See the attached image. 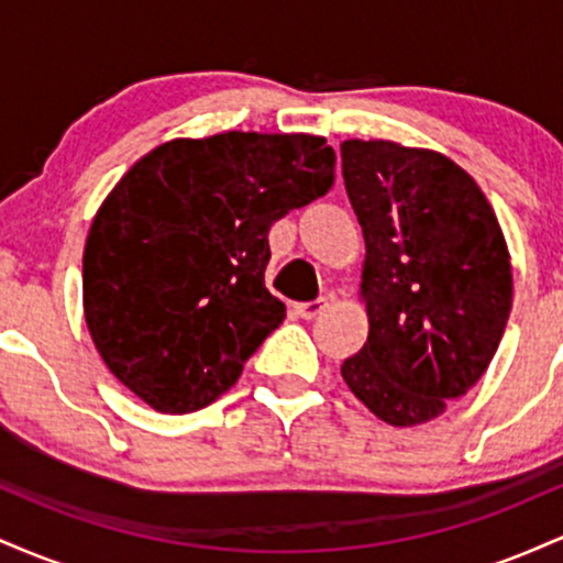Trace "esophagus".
I'll list each match as a JSON object with an SVG mask.
<instances>
[{
    "mask_svg": "<svg viewBox=\"0 0 563 563\" xmlns=\"http://www.w3.org/2000/svg\"><path fill=\"white\" fill-rule=\"evenodd\" d=\"M328 301L325 299H318V301H307V303H296V314L303 320H314L318 314L325 312Z\"/></svg>",
    "mask_w": 563,
    "mask_h": 563,
    "instance_id": "34e87169",
    "label": "esophagus"
}]
</instances>
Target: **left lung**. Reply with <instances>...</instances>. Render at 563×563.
<instances>
[{
    "instance_id": "8db88e82",
    "label": "left lung",
    "mask_w": 563,
    "mask_h": 563,
    "mask_svg": "<svg viewBox=\"0 0 563 563\" xmlns=\"http://www.w3.org/2000/svg\"><path fill=\"white\" fill-rule=\"evenodd\" d=\"M365 238V346L354 397L389 426L434 421L493 363L514 301L510 254L479 185L455 161L391 140L341 142Z\"/></svg>"
}]
</instances>
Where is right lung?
I'll list each match as a JSON object with an SVG mask.
<instances>
[{"mask_svg": "<svg viewBox=\"0 0 563 563\" xmlns=\"http://www.w3.org/2000/svg\"><path fill=\"white\" fill-rule=\"evenodd\" d=\"M314 134L172 140L102 200L84 245V320L102 363L153 410L222 397L286 318L264 288L269 228L333 185Z\"/></svg>", "mask_w": 563, "mask_h": 563, "instance_id": "right-lung-1", "label": "right lung"}]
</instances>
